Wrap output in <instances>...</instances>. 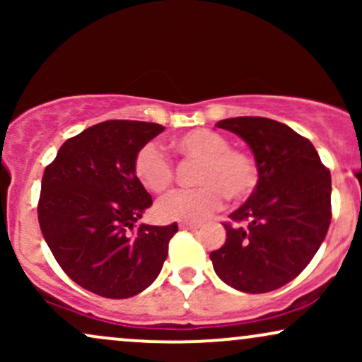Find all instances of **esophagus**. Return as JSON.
<instances>
[{
    "label": "esophagus",
    "mask_w": 362,
    "mask_h": 362,
    "mask_svg": "<svg viewBox=\"0 0 362 362\" xmlns=\"http://www.w3.org/2000/svg\"><path fill=\"white\" fill-rule=\"evenodd\" d=\"M178 226H180L182 230H197L199 224H197V223H189V221H184V223L178 224Z\"/></svg>",
    "instance_id": "esophagus-1"
}]
</instances>
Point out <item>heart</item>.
Listing matches in <instances>:
<instances>
[{
    "label": "heart",
    "mask_w": 362,
    "mask_h": 362,
    "mask_svg": "<svg viewBox=\"0 0 362 362\" xmlns=\"http://www.w3.org/2000/svg\"><path fill=\"white\" fill-rule=\"evenodd\" d=\"M187 161H199L195 189L173 190L161 197L155 214L161 221H201L223 206L224 197L245 199L257 184L252 158L231 149L226 136L211 129H194L173 141ZM134 175L149 192H163L173 182V165L160 144L149 143L134 156Z\"/></svg>",
    "instance_id": "heart-1"
}]
</instances>
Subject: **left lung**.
<instances>
[{
  "label": "left lung",
  "mask_w": 362,
  "mask_h": 362,
  "mask_svg": "<svg viewBox=\"0 0 362 362\" xmlns=\"http://www.w3.org/2000/svg\"><path fill=\"white\" fill-rule=\"evenodd\" d=\"M235 132L255 156L259 182L230 214L226 242L211 252L219 279L243 293L279 289L310 264L332 219V177L317 149L286 124L233 117L216 124Z\"/></svg>",
  "instance_id": "8db88e82"
}]
</instances>
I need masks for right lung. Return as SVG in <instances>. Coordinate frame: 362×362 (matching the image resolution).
I'll return each mask as SVG.
<instances>
[{
	"mask_svg": "<svg viewBox=\"0 0 362 362\" xmlns=\"http://www.w3.org/2000/svg\"><path fill=\"white\" fill-rule=\"evenodd\" d=\"M165 127L141 120L95 124L59 148L42 177L37 213L45 243L81 288L124 300L153 284L168 255V226L139 224L153 204L134 156Z\"/></svg>",
	"mask_w": 362,
	"mask_h": 362,
	"instance_id": "1",
	"label": "right lung"
}]
</instances>
